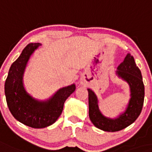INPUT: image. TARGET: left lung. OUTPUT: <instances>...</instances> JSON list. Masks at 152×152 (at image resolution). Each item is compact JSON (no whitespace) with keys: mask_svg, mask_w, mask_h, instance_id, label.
Instances as JSON below:
<instances>
[{"mask_svg":"<svg viewBox=\"0 0 152 152\" xmlns=\"http://www.w3.org/2000/svg\"><path fill=\"white\" fill-rule=\"evenodd\" d=\"M117 69V74L129 83L131 92V97L126 110L119 118L111 119L104 117L99 111L95 94L87 89L90 119L96 127L104 131H119L127 127L140 115L144 104V83L140 70L137 66L134 57L128 54Z\"/></svg>","mask_w":152,"mask_h":152,"instance_id":"obj_1","label":"left lung"}]
</instances>
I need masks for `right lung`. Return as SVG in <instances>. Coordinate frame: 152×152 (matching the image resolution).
Segmentation results:
<instances>
[{
	"instance_id": "right-lung-1",
	"label": "right lung",
	"mask_w": 152,
	"mask_h": 152,
	"mask_svg": "<svg viewBox=\"0 0 152 152\" xmlns=\"http://www.w3.org/2000/svg\"><path fill=\"white\" fill-rule=\"evenodd\" d=\"M40 44H29L10 67L4 83L6 101L12 115L20 123L33 128H44L58 119L64 103L76 90L75 84L60 89L48 102H38L26 92L23 75L29 57Z\"/></svg>"
}]
</instances>
